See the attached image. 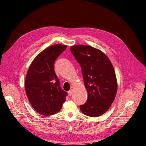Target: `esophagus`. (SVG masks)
Returning <instances> with one entry per match:
<instances>
[{
    "label": "esophagus",
    "mask_w": 146,
    "mask_h": 146,
    "mask_svg": "<svg viewBox=\"0 0 146 146\" xmlns=\"http://www.w3.org/2000/svg\"><path fill=\"white\" fill-rule=\"evenodd\" d=\"M68 94L69 96H72V95L73 94V90H70L68 92Z\"/></svg>",
    "instance_id": "obj_1"
}]
</instances>
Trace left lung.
<instances>
[{
  "mask_svg": "<svg viewBox=\"0 0 146 146\" xmlns=\"http://www.w3.org/2000/svg\"><path fill=\"white\" fill-rule=\"evenodd\" d=\"M70 51L82 68L88 92L87 101L80 109L88 116H101L110 108L117 94V82L113 66L103 52L90 45H74Z\"/></svg>",
  "mask_w": 146,
  "mask_h": 146,
  "instance_id": "1",
  "label": "left lung"
}]
</instances>
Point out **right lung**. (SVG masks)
<instances>
[{"label": "right lung", "instance_id": "add662e5", "mask_svg": "<svg viewBox=\"0 0 146 146\" xmlns=\"http://www.w3.org/2000/svg\"><path fill=\"white\" fill-rule=\"evenodd\" d=\"M66 48L55 44L45 49L33 60L27 74L25 88L28 100L36 112L45 116L58 112L67 95L54 70L56 60Z\"/></svg>", "mask_w": 146, "mask_h": 146}]
</instances>
